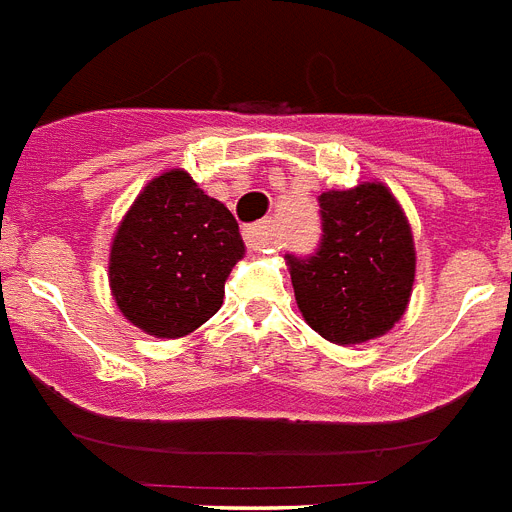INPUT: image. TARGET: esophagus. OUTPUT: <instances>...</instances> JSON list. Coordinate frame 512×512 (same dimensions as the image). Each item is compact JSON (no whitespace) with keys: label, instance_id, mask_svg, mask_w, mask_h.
Here are the masks:
<instances>
[{"label":"esophagus","instance_id":"esophagus-1","mask_svg":"<svg viewBox=\"0 0 512 512\" xmlns=\"http://www.w3.org/2000/svg\"><path fill=\"white\" fill-rule=\"evenodd\" d=\"M243 235H246V246L251 248V251H272V248L280 243V232H277L272 219H264L259 225L246 227Z\"/></svg>","mask_w":512,"mask_h":512}]
</instances>
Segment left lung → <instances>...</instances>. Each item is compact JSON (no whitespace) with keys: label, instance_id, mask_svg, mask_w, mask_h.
Masks as SVG:
<instances>
[{"label":"left lung","instance_id":"8db88e82","mask_svg":"<svg viewBox=\"0 0 512 512\" xmlns=\"http://www.w3.org/2000/svg\"><path fill=\"white\" fill-rule=\"evenodd\" d=\"M319 206L324 235L316 253L308 259L287 256L303 319L335 345L382 337L411 301V225L382 183L327 190Z\"/></svg>","mask_w":512,"mask_h":512}]
</instances>
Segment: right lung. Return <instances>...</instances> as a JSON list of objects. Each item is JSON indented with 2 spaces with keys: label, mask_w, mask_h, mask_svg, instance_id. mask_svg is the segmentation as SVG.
I'll use <instances>...</instances> for the list:
<instances>
[{
  "label": "right lung",
  "mask_w": 512,
  "mask_h": 512,
  "mask_svg": "<svg viewBox=\"0 0 512 512\" xmlns=\"http://www.w3.org/2000/svg\"><path fill=\"white\" fill-rule=\"evenodd\" d=\"M243 253L230 209L206 196L188 172H162L114 232L109 287L128 322L172 340L217 314Z\"/></svg>",
  "instance_id": "1"
}]
</instances>
